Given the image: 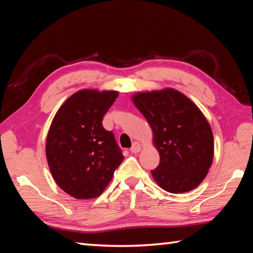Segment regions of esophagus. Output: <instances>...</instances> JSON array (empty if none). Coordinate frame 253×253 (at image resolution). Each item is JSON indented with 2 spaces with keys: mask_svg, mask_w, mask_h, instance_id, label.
<instances>
[{
  "mask_svg": "<svg viewBox=\"0 0 253 253\" xmlns=\"http://www.w3.org/2000/svg\"><path fill=\"white\" fill-rule=\"evenodd\" d=\"M140 150H141L140 143L137 142V141H135V142L132 143V146H131V148H130V152H132V153H138L139 151H140Z\"/></svg>",
  "mask_w": 253,
  "mask_h": 253,
  "instance_id": "obj_1",
  "label": "esophagus"
}]
</instances>
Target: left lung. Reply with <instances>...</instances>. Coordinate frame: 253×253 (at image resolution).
Segmentation results:
<instances>
[{"label": "left lung", "instance_id": "obj_1", "mask_svg": "<svg viewBox=\"0 0 253 253\" xmlns=\"http://www.w3.org/2000/svg\"><path fill=\"white\" fill-rule=\"evenodd\" d=\"M133 103L146 117L160 153L151 170L162 189L180 193L206 178L214 153L213 133L199 107L175 89L137 93Z\"/></svg>", "mask_w": 253, "mask_h": 253}]
</instances>
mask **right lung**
<instances>
[{
  "label": "right lung",
  "instance_id": "obj_1",
  "mask_svg": "<svg viewBox=\"0 0 253 253\" xmlns=\"http://www.w3.org/2000/svg\"><path fill=\"white\" fill-rule=\"evenodd\" d=\"M117 91L80 90L57 111L47 133L45 153L58 187L76 199L99 197L123 162L114 133L103 116Z\"/></svg>",
  "mask_w": 253,
  "mask_h": 253
}]
</instances>
